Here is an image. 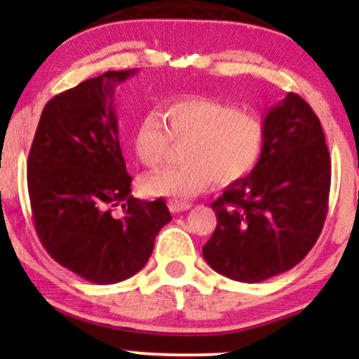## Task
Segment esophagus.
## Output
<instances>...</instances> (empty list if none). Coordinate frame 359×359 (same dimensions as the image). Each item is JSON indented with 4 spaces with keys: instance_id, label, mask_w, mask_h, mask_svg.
<instances>
[{
    "instance_id": "1",
    "label": "esophagus",
    "mask_w": 359,
    "mask_h": 359,
    "mask_svg": "<svg viewBox=\"0 0 359 359\" xmlns=\"http://www.w3.org/2000/svg\"><path fill=\"white\" fill-rule=\"evenodd\" d=\"M191 208H192V204L184 203V201H177V199L168 201V209H170L172 212H184Z\"/></svg>"
}]
</instances>
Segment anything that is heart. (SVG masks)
<instances>
[{
  "instance_id": "1",
  "label": "heart",
  "mask_w": 359,
  "mask_h": 359,
  "mask_svg": "<svg viewBox=\"0 0 359 359\" xmlns=\"http://www.w3.org/2000/svg\"><path fill=\"white\" fill-rule=\"evenodd\" d=\"M170 140L187 142L185 165L143 175L142 189L148 196L180 201L204 192L212 180L228 185L248 175L262 156L265 125L258 114L228 102L180 97L163 106L162 118L154 111L140 118L133 130L135 155L147 167L160 165Z\"/></svg>"
}]
</instances>
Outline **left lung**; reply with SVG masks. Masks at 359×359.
Here are the masks:
<instances>
[{
    "mask_svg": "<svg viewBox=\"0 0 359 359\" xmlns=\"http://www.w3.org/2000/svg\"><path fill=\"white\" fill-rule=\"evenodd\" d=\"M263 125L257 167L211 204L217 226L203 248L212 270L245 283L302 262L323 231L331 187L323 126L302 97L288 93Z\"/></svg>",
    "mask_w": 359,
    "mask_h": 359,
    "instance_id": "obj_1",
    "label": "left lung"
}]
</instances>
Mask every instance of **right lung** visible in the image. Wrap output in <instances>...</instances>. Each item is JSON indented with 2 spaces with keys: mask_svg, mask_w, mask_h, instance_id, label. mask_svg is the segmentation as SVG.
Returning <instances> with one entry per match:
<instances>
[{
  "mask_svg": "<svg viewBox=\"0 0 359 359\" xmlns=\"http://www.w3.org/2000/svg\"><path fill=\"white\" fill-rule=\"evenodd\" d=\"M137 69L108 71L45 104L27 163L34 224L48 255L109 285L147 265L172 219L165 201L131 196L118 138L114 89Z\"/></svg>",
  "mask_w": 359,
  "mask_h": 359,
  "instance_id": "1",
  "label": "right lung"
}]
</instances>
